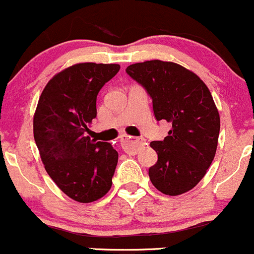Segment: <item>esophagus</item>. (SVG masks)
Segmentation results:
<instances>
[{"label": "esophagus", "mask_w": 254, "mask_h": 254, "mask_svg": "<svg viewBox=\"0 0 254 254\" xmlns=\"http://www.w3.org/2000/svg\"><path fill=\"white\" fill-rule=\"evenodd\" d=\"M121 146L128 154H137L139 148L143 145V139L128 137V135H121Z\"/></svg>", "instance_id": "1"}]
</instances>
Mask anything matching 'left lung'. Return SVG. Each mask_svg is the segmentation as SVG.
<instances>
[{
  "instance_id": "1",
  "label": "left lung",
  "mask_w": 254,
  "mask_h": 254,
  "mask_svg": "<svg viewBox=\"0 0 254 254\" xmlns=\"http://www.w3.org/2000/svg\"><path fill=\"white\" fill-rule=\"evenodd\" d=\"M126 72L150 95L157 121L172 126L163 140L150 143L157 154V162L149 168L150 181L166 195L189 191L217 151L220 119L211 92L197 75L176 63H137Z\"/></svg>"
}]
</instances>
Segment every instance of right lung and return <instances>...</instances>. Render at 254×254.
I'll use <instances>...</instances> for the list:
<instances>
[{
	"label": "right lung",
	"instance_id": "add662e5",
	"mask_svg": "<svg viewBox=\"0 0 254 254\" xmlns=\"http://www.w3.org/2000/svg\"><path fill=\"white\" fill-rule=\"evenodd\" d=\"M117 64L81 63L57 73L43 89L34 116V138L48 176L77 202L110 190L119 154L86 133L97 117V95L119 72Z\"/></svg>",
	"mask_w": 254,
	"mask_h": 254
}]
</instances>
